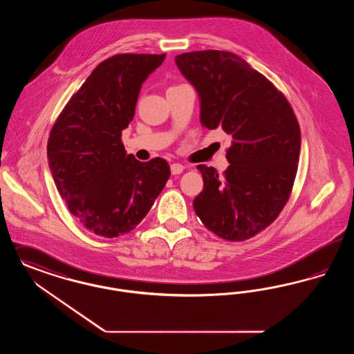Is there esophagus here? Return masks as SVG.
Here are the masks:
<instances>
[{
	"label": "esophagus",
	"instance_id": "obj_1",
	"mask_svg": "<svg viewBox=\"0 0 354 354\" xmlns=\"http://www.w3.org/2000/svg\"><path fill=\"white\" fill-rule=\"evenodd\" d=\"M184 170L183 165H180V163H172L171 165V174L172 175H179V174H182Z\"/></svg>",
	"mask_w": 354,
	"mask_h": 354
}]
</instances>
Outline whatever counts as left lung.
Returning <instances> with one entry per match:
<instances>
[{
  "label": "left lung",
  "instance_id": "1",
  "mask_svg": "<svg viewBox=\"0 0 354 354\" xmlns=\"http://www.w3.org/2000/svg\"><path fill=\"white\" fill-rule=\"evenodd\" d=\"M200 99V120L232 137L223 175L198 165L204 188L195 212L220 239L245 241L282 212L297 176L300 127L275 85L229 51L205 50L175 57Z\"/></svg>",
  "mask_w": 354,
  "mask_h": 354
}]
</instances>
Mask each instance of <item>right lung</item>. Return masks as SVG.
<instances>
[{"label": "right lung", "mask_w": 354, "mask_h": 354, "mask_svg": "<svg viewBox=\"0 0 354 354\" xmlns=\"http://www.w3.org/2000/svg\"><path fill=\"white\" fill-rule=\"evenodd\" d=\"M166 54H118L86 77L54 124L48 166L72 216L92 233L114 239L137 227L170 178L163 158L127 154L122 130L134 117L141 85Z\"/></svg>", "instance_id": "right-lung-1"}]
</instances>
